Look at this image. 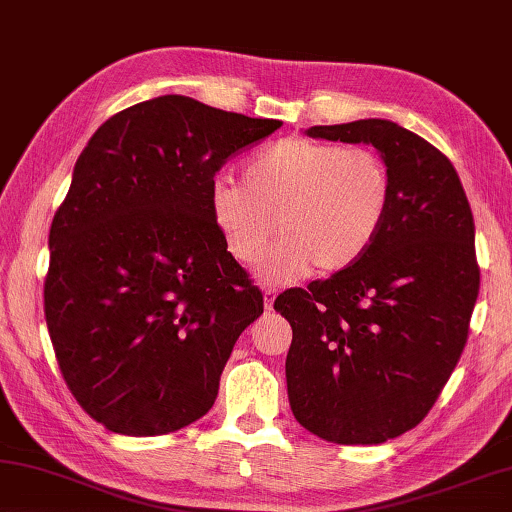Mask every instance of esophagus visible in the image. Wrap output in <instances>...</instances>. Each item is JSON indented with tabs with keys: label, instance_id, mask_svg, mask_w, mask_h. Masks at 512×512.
<instances>
[{
	"label": "esophagus",
	"instance_id": "1",
	"mask_svg": "<svg viewBox=\"0 0 512 512\" xmlns=\"http://www.w3.org/2000/svg\"><path fill=\"white\" fill-rule=\"evenodd\" d=\"M275 295H277L275 288H264V306H266V311H271V309H273Z\"/></svg>",
	"mask_w": 512,
	"mask_h": 512
}]
</instances>
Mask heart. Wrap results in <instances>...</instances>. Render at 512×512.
Returning <instances> with one entry per match:
<instances>
[{
  "label": "heart",
  "instance_id": "heart-1",
  "mask_svg": "<svg viewBox=\"0 0 512 512\" xmlns=\"http://www.w3.org/2000/svg\"><path fill=\"white\" fill-rule=\"evenodd\" d=\"M392 206V176L380 156L313 138H284L255 154L244 183L217 179L210 217L228 253L259 266L273 284L313 271H347L374 246ZM278 226L275 227L274 224Z\"/></svg>",
  "mask_w": 512,
  "mask_h": 512
}]
</instances>
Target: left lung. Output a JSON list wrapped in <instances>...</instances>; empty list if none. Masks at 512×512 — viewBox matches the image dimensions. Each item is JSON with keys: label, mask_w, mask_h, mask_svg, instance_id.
I'll list each match as a JSON object with an SVG mask.
<instances>
[{"label": "left lung", "mask_w": 512, "mask_h": 512, "mask_svg": "<svg viewBox=\"0 0 512 512\" xmlns=\"http://www.w3.org/2000/svg\"><path fill=\"white\" fill-rule=\"evenodd\" d=\"M304 134L374 145L392 206L360 262L275 300L293 329L288 403L324 441L378 445L423 421L466 347L479 295L475 219L448 156L392 120Z\"/></svg>", "instance_id": "obj_1"}]
</instances>
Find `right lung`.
I'll use <instances>...</instances> for the list:
<instances>
[{"instance_id":"obj_1","label":"right lung","mask_w":512,"mask_h":512,"mask_svg":"<svg viewBox=\"0 0 512 512\" xmlns=\"http://www.w3.org/2000/svg\"><path fill=\"white\" fill-rule=\"evenodd\" d=\"M280 120L159 96L102 123L55 212L44 315L82 410L127 436L176 432L206 414L264 297L210 217L232 154Z\"/></svg>"}]
</instances>
